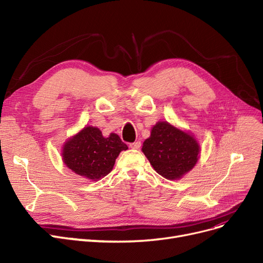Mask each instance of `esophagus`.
I'll return each mask as SVG.
<instances>
[{
    "mask_svg": "<svg viewBox=\"0 0 263 263\" xmlns=\"http://www.w3.org/2000/svg\"><path fill=\"white\" fill-rule=\"evenodd\" d=\"M141 142L140 141H136V142H134V143H131L130 144V147L132 148V149H140L141 148Z\"/></svg>",
    "mask_w": 263,
    "mask_h": 263,
    "instance_id": "esophagus-1",
    "label": "esophagus"
}]
</instances>
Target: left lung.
I'll use <instances>...</instances> for the list:
<instances>
[{
    "instance_id": "left-lung-1",
    "label": "left lung",
    "mask_w": 263,
    "mask_h": 263,
    "mask_svg": "<svg viewBox=\"0 0 263 263\" xmlns=\"http://www.w3.org/2000/svg\"><path fill=\"white\" fill-rule=\"evenodd\" d=\"M142 150L159 175L175 180L195 166L199 146L192 135L163 121L151 130Z\"/></svg>"
}]
</instances>
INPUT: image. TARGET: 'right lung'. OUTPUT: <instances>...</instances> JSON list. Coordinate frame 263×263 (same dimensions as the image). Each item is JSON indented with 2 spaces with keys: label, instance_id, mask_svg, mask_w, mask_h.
Masks as SVG:
<instances>
[{
  "label": "right lung",
  "instance_id": "right-lung-1",
  "mask_svg": "<svg viewBox=\"0 0 263 263\" xmlns=\"http://www.w3.org/2000/svg\"><path fill=\"white\" fill-rule=\"evenodd\" d=\"M127 149L117 134L105 139L98 128L85 127L65 144L63 159L76 174L97 180L110 173L120 151Z\"/></svg>",
  "mask_w": 263,
  "mask_h": 263
}]
</instances>
